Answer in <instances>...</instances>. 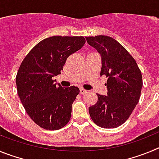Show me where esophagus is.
<instances>
[{
	"mask_svg": "<svg viewBox=\"0 0 159 159\" xmlns=\"http://www.w3.org/2000/svg\"><path fill=\"white\" fill-rule=\"evenodd\" d=\"M80 92L81 95H84V94H86L87 92H88V91L84 89V88H80Z\"/></svg>",
	"mask_w": 159,
	"mask_h": 159,
	"instance_id": "esophagus-1",
	"label": "esophagus"
}]
</instances>
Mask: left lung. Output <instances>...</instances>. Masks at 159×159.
<instances>
[{
    "label": "left lung",
    "instance_id": "1",
    "mask_svg": "<svg viewBox=\"0 0 159 159\" xmlns=\"http://www.w3.org/2000/svg\"><path fill=\"white\" fill-rule=\"evenodd\" d=\"M86 40L100 55V75L108 78L107 95H97V102L88 108L90 116L99 127L116 128L127 121L139 102L141 71L130 53L113 38L96 36Z\"/></svg>",
    "mask_w": 159,
    "mask_h": 159
}]
</instances>
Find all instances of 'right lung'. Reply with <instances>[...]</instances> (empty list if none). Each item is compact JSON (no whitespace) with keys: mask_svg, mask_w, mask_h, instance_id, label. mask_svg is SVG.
<instances>
[{"mask_svg":"<svg viewBox=\"0 0 159 159\" xmlns=\"http://www.w3.org/2000/svg\"><path fill=\"white\" fill-rule=\"evenodd\" d=\"M85 43L84 36H55L38 43L18 70L16 88L29 117L42 128L55 130L70 120L77 87L62 88L52 77L60 74L67 57Z\"/></svg>","mask_w":159,"mask_h":159,"instance_id":"obj_1","label":"right lung"}]
</instances>
